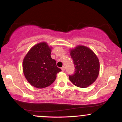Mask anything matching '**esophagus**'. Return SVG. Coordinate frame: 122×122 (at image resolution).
I'll list each match as a JSON object with an SVG mask.
<instances>
[{"label":"esophagus","mask_w":122,"mask_h":122,"mask_svg":"<svg viewBox=\"0 0 122 122\" xmlns=\"http://www.w3.org/2000/svg\"><path fill=\"white\" fill-rule=\"evenodd\" d=\"M61 70H62V71H63V72H64V71H65V67L62 66V68H61Z\"/></svg>","instance_id":"obj_1"}]
</instances>
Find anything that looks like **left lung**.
Wrapping results in <instances>:
<instances>
[{"instance_id":"left-lung-1","label":"left lung","mask_w":122,"mask_h":122,"mask_svg":"<svg viewBox=\"0 0 122 122\" xmlns=\"http://www.w3.org/2000/svg\"><path fill=\"white\" fill-rule=\"evenodd\" d=\"M71 56L75 65V72L69 75L70 81L76 86L86 88L97 79L100 64L96 54L84 46H77L71 51Z\"/></svg>"}]
</instances>
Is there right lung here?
<instances>
[{"instance_id": "1", "label": "right lung", "mask_w": 122, "mask_h": 122, "mask_svg": "<svg viewBox=\"0 0 122 122\" xmlns=\"http://www.w3.org/2000/svg\"><path fill=\"white\" fill-rule=\"evenodd\" d=\"M50 54L51 49L47 43L41 42L32 47L24 58L25 76L35 87L43 88L49 86L55 81L57 74L61 71Z\"/></svg>"}]
</instances>
